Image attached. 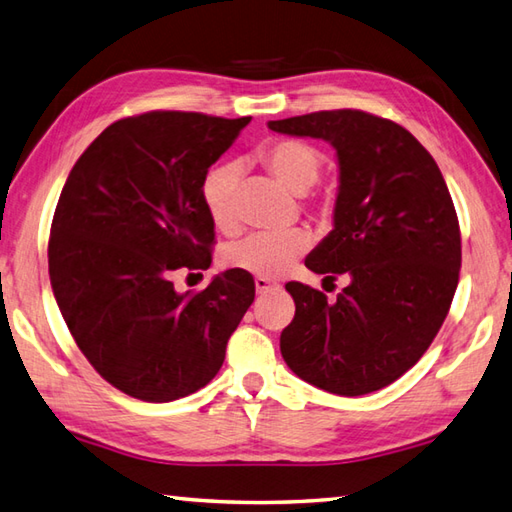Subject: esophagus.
Masks as SVG:
<instances>
[{
    "mask_svg": "<svg viewBox=\"0 0 512 512\" xmlns=\"http://www.w3.org/2000/svg\"><path fill=\"white\" fill-rule=\"evenodd\" d=\"M254 285H256V294H267V291L278 289L276 283H271L269 278H263V276H256L254 278Z\"/></svg>",
    "mask_w": 512,
    "mask_h": 512,
    "instance_id": "1",
    "label": "esophagus"
}]
</instances>
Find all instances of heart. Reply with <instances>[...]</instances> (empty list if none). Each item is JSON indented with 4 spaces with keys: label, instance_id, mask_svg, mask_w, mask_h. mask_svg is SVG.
Here are the masks:
<instances>
[{
    "label": "heart",
    "instance_id": "1",
    "mask_svg": "<svg viewBox=\"0 0 512 512\" xmlns=\"http://www.w3.org/2000/svg\"><path fill=\"white\" fill-rule=\"evenodd\" d=\"M258 161L274 179L296 196H309L322 172V152L302 139H274L258 150ZM236 185L238 168L234 163H218L203 176L201 198L205 212L218 232L232 234L238 227L236 214ZM325 210L327 203H314ZM309 234L302 227H291L285 232H254L241 241L229 245L223 252L227 267L243 269L249 274L276 278L283 276L291 265L305 254Z\"/></svg>",
    "mask_w": 512,
    "mask_h": 512
}]
</instances>
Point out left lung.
Listing matches in <instances>:
<instances>
[{
	"instance_id": "left-lung-1",
	"label": "left lung",
	"mask_w": 512,
	"mask_h": 512,
	"mask_svg": "<svg viewBox=\"0 0 512 512\" xmlns=\"http://www.w3.org/2000/svg\"><path fill=\"white\" fill-rule=\"evenodd\" d=\"M267 125L336 148L333 229L305 265L325 280L349 278L331 302L285 285L296 316L280 333V353L322 391H378L431 347L460 280L462 236L444 176L409 130L369 112L322 110Z\"/></svg>"
}]
</instances>
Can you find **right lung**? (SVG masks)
I'll return each mask as SVG.
<instances>
[{
	"label": "right lung",
	"mask_w": 512,
	"mask_h": 512,
	"mask_svg": "<svg viewBox=\"0 0 512 512\" xmlns=\"http://www.w3.org/2000/svg\"><path fill=\"white\" fill-rule=\"evenodd\" d=\"M252 117L154 110L108 125L61 190L48 241L52 294L77 347L112 387L172 402L210 382L254 302L243 269L179 294L176 269L212 263L201 183Z\"/></svg>",
	"instance_id": "1"
}]
</instances>
